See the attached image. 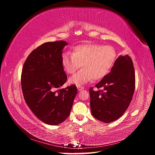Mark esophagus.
I'll return each instance as SVG.
<instances>
[{
	"instance_id": "obj_1",
	"label": "esophagus",
	"mask_w": 155,
	"mask_h": 155,
	"mask_svg": "<svg viewBox=\"0 0 155 155\" xmlns=\"http://www.w3.org/2000/svg\"><path fill=\"white\" fill-rule=\"evenodd\" d=\"M77 88H78V91H81V90H83V89H84V87L82 86H80V85H78Z\"/></svg>"
}]
</instances>
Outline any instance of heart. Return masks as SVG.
Masks as SVG:
<instances>
[{"instance_id":"b5f03b06","label":"heart","mask_w":155,"mask_h":155,"mask_svg":"<svg viewBox=\"0 0 155 155\" xmlns=\"http://www.w3.org/2000/svg\"><path fill=\"white\" fill-rule=\"evenodd\" d=\"M116 59V53L112 46L87 43L74 47L72 54H63L62 65L69 74H74L81 65L83 68L69 79L70 83L78 85L104 78Z\"/></svg>"}]
</instances>
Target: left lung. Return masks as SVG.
<instances>
[{"label":"left lung","instance_id":"8db88e82","mask_svg":"<svg viewBox=\"0 0 155 155\" xmlns=\"http://www.w3.org/2000/svg\"><path fill=\"white\" fill-rule=\"evenodd\" d=\"M95 87L104 91L89 89L92 116L105 123L118 120L127 109L134 92L135 73L131 58L120 55L110 72Z\"/></svg>","mask_w":155,"mask_h":155}]
</instances>
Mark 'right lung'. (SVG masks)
<instances>
[{"label": "right lung", "instance_id": "1", "mask_svg": "<svg viewBox=\"0 0 155 155\" xmlns=\"http://www.w3.org/2000/svg\"><path fill=\"white\" fill-rule=\"evenodd\" d=\"M67 43L47 42L33 50L21 74L23 96L28 106L43 122L57 125L70 115L78 90L75 85L62 88L67 76L62 54Z\"/></svg>", "mask_w": 155, "mask_h": 155}]
</instances>
